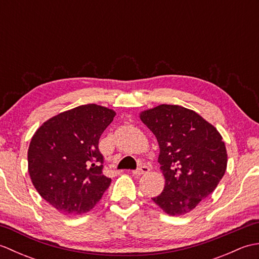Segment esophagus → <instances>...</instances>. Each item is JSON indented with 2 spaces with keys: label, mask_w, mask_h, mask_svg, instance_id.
Returning <instances> with one entry per match:
<instances>
[{
  "label": "esophagus",
  "mask_w": 259,
  "mask_h": 259,
  "mask_svg": "<svg viewBox=\"0 0 259 259\" xmlns=\"http://www.w3.org/2000/svg\"><path fill=\"white\" fill-rule=\"evenodd\" d=\"M150 171V169H149V167L148 166H141V167H139L138 169L137 170H134L133 171V175H136V176H141V175H145V174H148Z\"/></svg>",
  "instance_id": "1"
}]
</instances>
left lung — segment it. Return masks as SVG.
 <instances>
[{"instance_id":"8db88e82","label":"left lung","mask_w":259,"mask_h":259,"mask_svg":"<svg viewBox=\"0 0 259 259\" xmlns=\"http://www.w3.org/2000/svg\"><path fill=\"white\" fill-rule=\"evenodd\" d=\"M139 117L156 136L164 188L153 202L170 216H183L216 189L227 169L222 135L201 115L175 104L147 109Z\"/></svg>"}]
</instances>
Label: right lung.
Segmentation results:
<instances>
[{"instance_id": "1", "label": "right lung", "mask_w": 259, "mask_h": 259, "mask_svg": "<svg viewBox=\"0 0 259 259\" xmlns=\"http://www.w3.org/2000/svg\"><path fill=\"white\" fill-rule=\"evenodd\" d=\"M114 115L107 107L83 104L54 115L33 135L27 171L40 196L61 213L90 211L109 188L98 145Z\"/></svg>"}]
</instances>
